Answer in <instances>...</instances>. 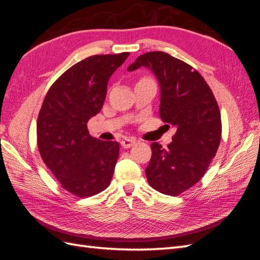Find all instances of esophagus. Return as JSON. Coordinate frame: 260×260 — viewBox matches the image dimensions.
<instances>
[{"mask_svg": "<svg viewBox=\"0 0 260 260\" xmlns=\"http://www.w3.org/2000/svg\"><path fill=\"white\" fill-rule=\"evenodd\" d=\"M135 143H136V141L133 140V139H124L123 141L120 142V145L123 146L124 148H128L131 146H133Z\"/></svg>", "mask_w": 260, "mask_h": 260, "instance_id": "1", "label": "esophagus"}]
</instances>
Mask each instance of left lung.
Wrapping results in <instances>:
<instances>
[{"label": "left lung", "instance_id": "1", "mask_svg": "<svg viewBox=\"0 0 260 260\" xmlns=\"http://www.w3.org/2000/svg\"><path fill=\"white\" fill-rule=\"evenodd\" d=\"M141 67L156 76L159 116L176 128L167 148L156 142L151 144L146 178L153 189L175 197L207 172L221 141V115L211 88L190 64L167 52L152 51L141 54L127 70Z\"/></svg>", "mask_w": 260, "mask_h": 260}]
</instances>
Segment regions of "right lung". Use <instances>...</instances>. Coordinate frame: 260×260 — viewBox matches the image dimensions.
Masks as SVG:
<instances>
[{"instance_id":"obj_1","label":"right lung","mask_w":260,"mask_h":260,"mask_svg":"<svg viewBox=\"0 0 260 260\" xmlns=\"http://www.w3.org/2000/svg\"><path fill=\"white\" fill-rule=\"evenodd\" d=\"M128 56L81 60L53 82L43 101L37 120L39 152L63 189L76 197L95 196L112 181L119 144L92 137L87 123L102 110L110 76Z\"/></svg>"}]
</instances>
